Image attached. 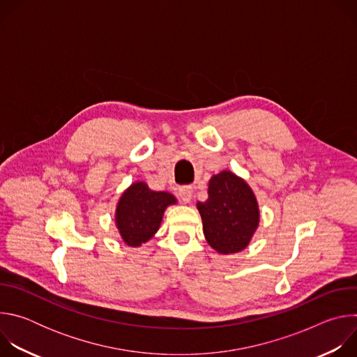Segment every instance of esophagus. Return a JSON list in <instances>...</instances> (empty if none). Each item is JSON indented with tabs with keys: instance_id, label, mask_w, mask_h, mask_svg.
Returning <instances> with one entry per match:
<instances>
[{
	"instance_id": "obj_1",
	"label": "esophagus",
	"mask_w": 357,
	"mask_h": 357,
	"mask_svg": "<svg viewBox=\"0 0 357 357\" xmlns=\"http://www.w3.org/2000/svg\"><path fill=\"white\" fill-rule=\"evenodd\" d=\"M192 186L189 185H185V186H181L179 188V197L183 200V202H190L192 200Z\"/></svg>"
}]
</instances>
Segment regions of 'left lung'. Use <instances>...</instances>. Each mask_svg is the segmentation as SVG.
<instances>
[{"label":"left lung","mask_w":357,"mask_h":357,"mask_svg":"<svg viewBox=\"0 0 357 357\" xmlns=\"http://www.w3.org/2000/svg\"><path fill=\"white\" fill-rule=\"evenodd\" d=\"M206 241L222 254L243 250L259 226V205L248 185L229 171L209 182V197L197 202Z\"/></svg>","instance_id":"left-lung-1"}]
</instances>
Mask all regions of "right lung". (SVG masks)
Here are the masks:
<instances>
[{"label":"right lung","mask_w":357,"mask_h":357,"mask_svg":"<svg viewBox=\"0 0 357 357\" xmlns=\"http://www.w3.org/2000/svg\"><path fill=\"white\" fill-rule=\"evenodd\" d=\"M175 202L171 193L151 190L144 182L131 185L123 193L116 213L123 240L134 247L148 241L160 229L167 206Z\"/></svg>","instance_id":"1"}]
</instances>
